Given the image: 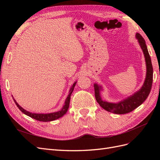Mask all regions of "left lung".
Listing matches in <instances>:
<instances>
[{
  "label": "left lung",
  "mask_w": 160,
  "mask_h": 160,
  "mask_svg": "<svg viewBox=\"0 0 160 160\" xmlns=\"http://www.w3.org/2000/svg\"><path fill=\"white\" fill-rule=\"evenodd\" d=\"M135 37L138 39L139 45L141 47L144 55L145 61H146V79H145L144 83L141 89H139L133 95L128 97L127 98L120 101L118 103H111L103 100L101 96V91L103 90L102 86L98 83H94L95 96L97 101L101 108L109 112L115 114H125L131 112L144 102L151 91L153 82V67L151 58H150L144 38L138 32L135 34Z\"/></svg>",
  "instance_id": "obj_1"
}]
</instances>
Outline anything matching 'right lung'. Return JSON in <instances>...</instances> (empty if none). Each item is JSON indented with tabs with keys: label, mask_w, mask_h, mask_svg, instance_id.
<instances>
[{
	"label": "right lung",
	"mask_w": 160,
	"mask_h": 160,
	"mask_svg": "<svg viewBox=\"0 0 160 160\" xmlns=\"http://www.w3.org/2000/svg\"><path fill=\"white\" fill-rule=\"evenodd\" d=\"M77 81H75V83L72 84V85L71 86V88L69 90V94L67 95V98L65 99V101L64 103L63 106H62V108L61 110L56 111V112H52V113H32L30 112V111H28L27 110H25V109H23L21 106L19 105L18 104V103L16 101V100L14 99V98L12 97L13 100L14 101V103L17 105V107L18 108V109H20L22 112L28 116H29L31 118L35 119L37 121H40V122H51V121H54L55 119H59L61 117H62L66 113L67 110L69 109V103H70V99H71V93H72V91H73L74 88L76 85Z\"/></svg>",
	"instance_id": "1"
}]
</instances>
